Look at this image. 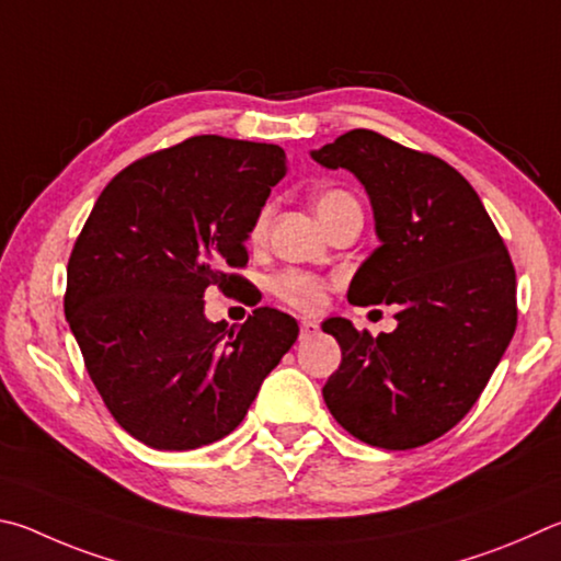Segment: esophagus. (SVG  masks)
I'll return each instance as SVG.
<instances>
[{"label":"esophagus","mask_w":561,"mask_h":561,"mask_svg":"<svg viewBox=\"0 0 561 561\" xmlns=\"http://www.w3.org/2000/svg\"><path fill=\"white\" fill-rule=\"evenodd\" d=\"M300 332H302V337L318 335V332H320V325H318L316 320H300Z\"/></svg>","instance_id":"34e87169"}]
</instances>
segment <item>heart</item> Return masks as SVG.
I'll return each instance as SVG.
<instances>
[{
	"mask_svg": "<svg viewBox=\"0 0 561 561\" xmlns=\"http://www.w3.org/2000/svg\"><path fill=\"white\" fill-rule=\"evenodd\" d=\"M355 199L347 192H340V190H332V192H322L318 199H316V211L322 219H328L330 214H335L340 206L352 204ZM265 221H268V211H263L259 219H255L253 226V239H259V236L265 231ZM271 290L278 296L280 300H286L288 306H296L300 310H316L322 296H325V286H322V280L316 278V275H308V273H300V271H283L275 275L271 280Z\"/></svg>",
	"mask_w": 561,
	"mask_h": 561,
	"instance_id": "heart-1",
	"label": "heart"
}]
</instances>
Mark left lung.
<instances>
[{
	"mask_svg": "<svg viewBox=\"0 0 561 561\" xmlns=\"http://www.w3.org/2000/svg\"><path fill=\"white\" fill-rule=\"evenodd\" d=\"M310 157L355 174L375 214L379 245L347 300L397 308V330L379 337L345 318L322 322L342 350L322 397L369 446H424L468 414L515 335L513 261L473 186L438 157L371 130Z\"/></svg>",
	"mask_w": 561,
	"mask_h": 561,
	"instance_id": "left-lung-1",
	"label": "left lung"
}]
</instances>
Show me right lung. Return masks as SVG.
<instances>
[{
  "mask_svg": "<svg viewBox=\"0 0 561 561\" xmlns=\"http://www.w3.org/2000/svg\"><path fill=\"white\" fill-rule=\"evenodd\" d=\"M278 145L196 135L147 154L98 196L68 259L64 310L98 394L157 450L229 436L298 340L286 312L259 308L236 330L204 316L209 286L233 288L271 186Z\"/></svg>",
  "mask_w": 561,
  "mask_h": 561,
  "instance_id": "1",
  "label": "right lung"
}]
</instances>
